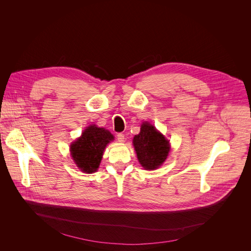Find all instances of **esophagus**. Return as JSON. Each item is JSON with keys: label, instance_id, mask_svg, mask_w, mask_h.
Returning a JSON list of instances; mask_svg holds the SVG:
<instances>
[{"label": "esophagus", "instance_id": "1", "mask_svg": "<svg viewBox=\"0 0 251 251\" xmlns=\"http://www.w3.org/2000/svg\"><path fill=\"white\" fill-rule=\"evenodd\" d=\"M117 139H118V141L119 142H124V140H125V134H123V133H118L117 134Z\"/></svg>", "mask_w": 251, "mask_h": 251}]
</instances>
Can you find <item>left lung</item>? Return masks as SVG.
<instances>
[{
  "label": "left lung",
  "mask_w": 251,
  "mask_h": 251,
  "mask_svg": "<svg viewBox=\"0 0 251 251\" xmlns=\"http://www.w3.org/2000/svg\"><path fill=\"white\" fill-rule=\"evenodd\" d=\"M133 146L140 164L146 170L158 168L167 158L169 142L153 126L145 122L138 135L133 138Z\"/></svg>",
  "instance_id": "obj_1"
}]
</instances>
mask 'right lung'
Here are the masks:
<instances>
[{
  "label": "right lung",
  "mask_w": 251,
  "mask_h": 251,
  "mask_svg": "<svg viewBox=\"0 0 251 251\" xmlns=\"http://www.w3.org/2000/svg\"><path fill=\"white\" fill-rule=\"evenodd\" d=\"M113 135L104 128L94 126L84 130L82 136L71 147L73 160L86 173L96 172L102 158L103 151Z\"/></svg>",
  "instance_id": "add662e5"
}]
</instances>
